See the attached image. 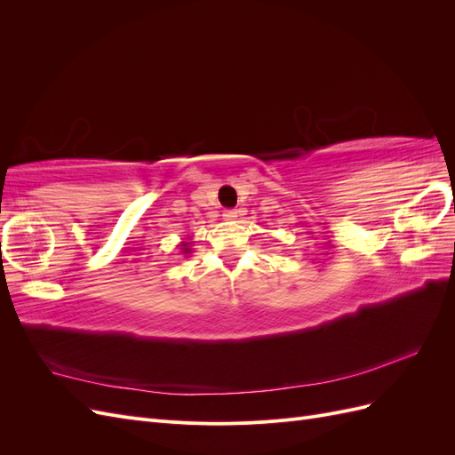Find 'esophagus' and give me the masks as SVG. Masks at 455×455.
I'll use <instances>...</instances> for the list:
<instances>
[{
  "mask_svg": "<svg viewBox=\"0 0 455 455\" xmlns=\"http://www.w3.org/2000/svg\"><path fill=\"white\" fill-rule=\"evenodd\" d=\"M237 214H239V211H235V209L224 211V218L228 220V222H231V220H235V218H237Z\"/></svg>",
  "mask_w": 455,
  "mask_h": 455,
  "instance_id": "1",
  "label": "esophagus"
}]
</instances>
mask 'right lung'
<instances>
[{"label": "right lung", "mask_w": 455, "mask_h": 455, "mask_svg": "<svg viewBox=\"0 0 455 455\" xmlns=\"http://www.w3.org/2000/svg\"><path fill=\"white\" fill-rule=\"evenodd\" d=\"M191 243H194V241H182L180 244H178V246H180V251H182V254H191Z\"/></svg>", "instance_id": "add662e5"}]
</instances>
